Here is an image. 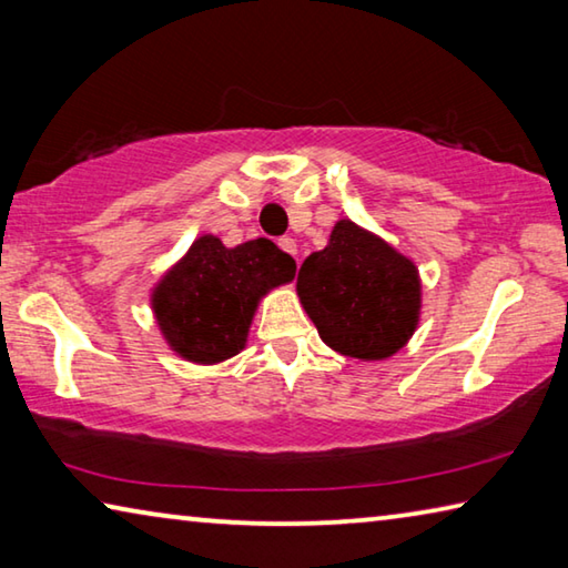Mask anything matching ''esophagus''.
<instances>
[{
	"mask_svg": "<svg viewBox=\"0 0 568 568\" xmlns=\"http://www.w3.org/2000/svg\"><path fill=\"white\" fill-rule=\"evenodd\" d=\"M277 245H281L287 255H297V245H295L293 237H281V240H277Z\"/></svg>",
	"mask_w": 568,
	"mask_h": 568,
	"instance_id": "obj_1",
	"label": "esophagus"
}]
</instances>
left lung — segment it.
<instances>
[{"instance_id":"1","label":"left lung","mask_w":568,"mask_h":568,"mask_svg":"<svg viewBox=\"0 0 568 568\" xmlns=\"http://www.w3.org/2000/svg\"><path fill=\"white\" fill-rule=\"evenodd\" d=\"M305 313L333 351L361 361L398 353L420 315L418 271L386 240L338 220L297 273Z\"/></svg>"}]
</instances>
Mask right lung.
I'll return each instance as SVG.
<instances>
[{"instance_id":"1","label":"right lung","mask_w":568,"mask_h":568,"mask_svg":"<svg viewBox=\"0 0 568 568\" xmlns=\"http://www.w3.org/2000/svg\"><path fill=\"white\" fill-rule=\"evenodd\" d=\"M293 277L295 261L273 240L225 247L220 237L203 235L152 291V311L178 355L220 363L245 348L257 301Z\"/></svg>"}]
</instances>
